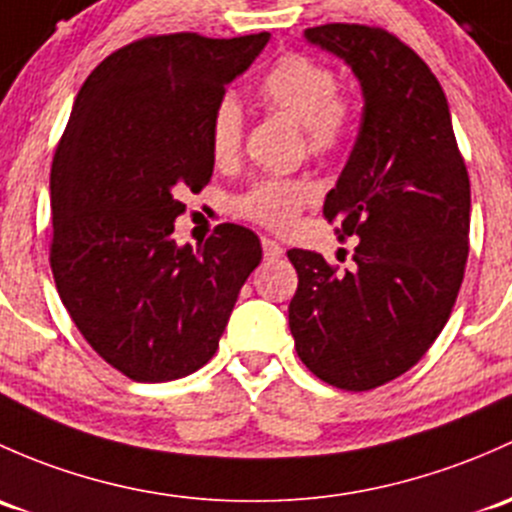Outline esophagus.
<instances>
[{"label": "esophagus", "mask_w": 512, "mask_h": 512, "mask_svg": "<svg viewBox=\"0 0 512 512\" xmlns=\"http://www.w3.org/2000/svg\"><path fill=\"white\" fill-rule=\"evenodd\" d=\"M262 250H265V257H267V260H277V257H282V255H284L282 245H279V242L270 240V238H262Z\"/></svg>", "instance_id": "esophagus-1"}]
</instances>
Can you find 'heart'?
I'll return each instance as SVG.
<instances>
[{"label": "heart", "instance_id": "obj_1", "mask_svg": "<svg viewBox=\"0 0 512 512\" xmlns=\"http://www.w3.org/2000/svg\"><path fill=\"white\" fill-rule=\"evenodd\" d=\"M262 102L284 112L304 127L306 147L311 154H333L351 134L355 100L338 90V78L331 66L304 56L284 53L260 80ZM242 107L233 95L215 102L208 120V149L215 161H230L240 152ZM316 198L314 186L294 179H262L238 198V211L245 218L284 230L294 228L301 211Z\"/></svg>", "mask_w": 512, "mask_h": 512}]
</instances>
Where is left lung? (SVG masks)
Segmentation results:
<instances>
[{
  "label": "left lung",
  "instance_id": "1",
  "mask_svg": "<svg viewBox=\"0 0 512 512\" xmlns=\"http://www.w3.org/2000/svg\"><path fill=\"white\" fill-rule=\"evenodd\" d=\"M306 41L351 66L363 90L353 152L324 215L355 235L351 272L289 250L299 287L289 328L301 363L341 390L407 373L449 321L469 257L471 186L449 102L427 63L375 26L324 24Z\"/></svg>",
  "mask_w": 512,
  "mask_h": 512
}]
</instances>
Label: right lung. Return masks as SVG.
<instances>
[{
  "label": "right lung",
  "instance_id": "1",
  "mask_svg": "<svg viewBox=\"0 0 512 512\" xmlns=\"http://www.w3.org/2000/svg\"><path fill=\"white\" fill-rule=\"evenodd\" d=\"M270 34H169L120 48L88 75L51 166V270L73 324L137 383L191 375L213 358L260 238L220 223L176 245L181 193L213 176L208 120Z\"/></svg>",
  "mask_w": 512,
  "mask_h": 512
}]
</instances>
